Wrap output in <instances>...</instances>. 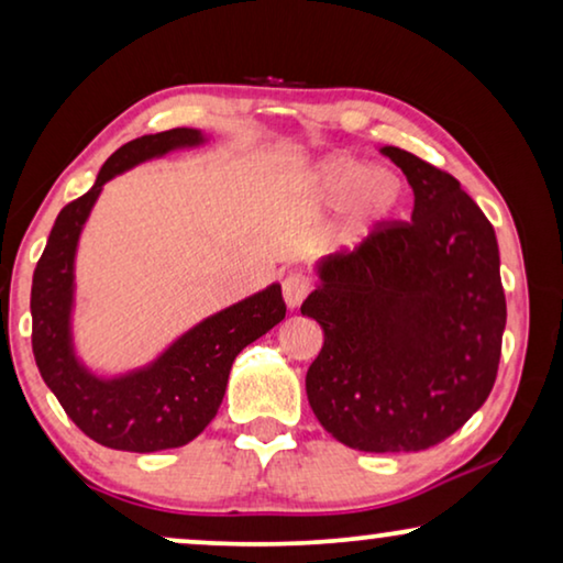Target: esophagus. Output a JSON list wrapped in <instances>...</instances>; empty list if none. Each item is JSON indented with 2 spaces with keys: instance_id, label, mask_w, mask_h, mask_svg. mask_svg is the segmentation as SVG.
<instances>
[{
  "instance_id": "1",
  "label": "esophagus",
  "mask_w": 563,
  "mask_h": 563,
  "mask_svg": "<svg viewBox=\"0 0 563 563\" xmlns=\"http://www.w3.org/2000/svg\"><path fill=\"white\" fill-rule=\"evenodd\" d=\"M310 289H312L310 279L299 272H291L282 279V295H284V302H287L289 310H295V307L302 305V299L310 295Z\"/></svg>"
}]
</instances>
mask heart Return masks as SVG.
<instances>
[{"label":"heart","mask_w":563,"mask_h":563,"mask_svg":"<svg viewBox=\"0 0 563 563\" xmlns=\"http://www.w3.org/2000/svg\"><path fill=\"white\" fill-rule=\"evenodd\" d=\"M314 189L330 205L349 207L343 241L361 243L389 222L402 202V184L395 174L364 164V161L338 156L320 166Z\"/></svg>","instance_id":"obj_1"}]
</instances>
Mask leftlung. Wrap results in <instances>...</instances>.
I'll use <instances>...</instances> for the list:
<instances>
[{"label": "left lung", "instance_id": "8db88e82", "mask_svg": "<svg viewBox=\"0 0 563 563\" xmlns=\"http://www.w3.org/2000/svg\"><path fill=\"white\" fill-rule=\"evenodd\" d=\"M415 191L410 222H384L318 266L302 302L325 341L307 399L335 441L356 451H426L484 405L507 320L492 222L451 174L382 148Z\"/></svg>", "mask_w": 563, "mask_h": 563}]
</instances>
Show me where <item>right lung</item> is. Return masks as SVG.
<instances>
[{"instance_id":"add662e5","label":"right lung","mask_w":563,"mask_h":563,"mask_svg":"<svg viewBox=\"0 0 563 563\" xmlns=\"http://www.w3.org/2000/svg\"><path fill=\"white\" fill-rule=\"evenodd\" d=\"M199 143H205L199 130L174 128L135 137L114 151L104 161L95 187L58 212L35 266L30 312L37 372L76 428L107 449L151 453L195 441L218 415L238 353L279 325L287 314L282 287L272 284L202 320L168 345L151 366L133 374L99 379L76 358L71 343L74 256L99 191L125 168Z\"/></svg>"}]
</instances>
